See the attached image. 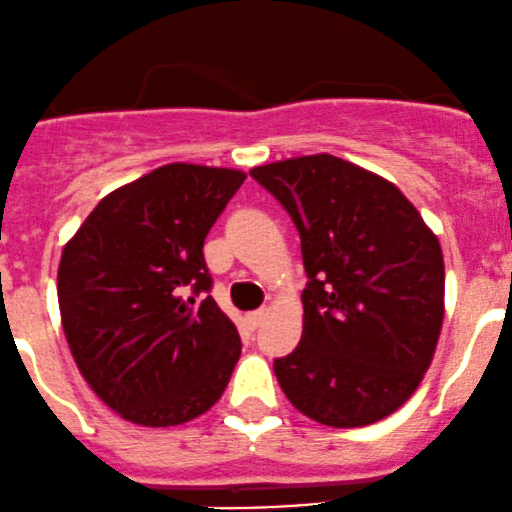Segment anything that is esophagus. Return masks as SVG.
Here are the masks:
<instances>
[{"mask_svg":"<svg viewBox=\"0 0 512 512\" xmlns=\"http://www.w3.org/2000/svg\"><path fill=\"white\" fill-rule=\"evenodd\" d=\"M265 314H267V309H265V307H260V309H252V312H247V314H245V322L250 324L252 329H255L257 324H260L262 319H265Z\"/></svg>","mask_w":512,"mask_h":512,"instance_id":"esophagus-1","label":"esophagus"}]
</instances>
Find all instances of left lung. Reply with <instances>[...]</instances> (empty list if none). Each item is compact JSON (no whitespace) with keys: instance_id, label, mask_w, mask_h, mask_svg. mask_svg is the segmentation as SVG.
I'll list each match as a JSON object with an SVG mask.
<instances>
[{"instance_id":"8db88e82","label":"left lung","mask_w":512,"mask_h":512,"mask_svg":"<svg viewBox=\"0 0 512 512\" xmlns=\"http://www.w3.org/2000/svg\"><path fill=\"white\" fill-rule=\"evenodd\" d=\"M252 178L302 237V339L275 376L289 404L332 428L369 426L411 399L436 354L446 270L436 232L391 180L317 153Z\"/></svg>"}]
</instances>
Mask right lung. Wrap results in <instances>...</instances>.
I'll list each match as a JSON object with an SVG mask.
<instances>
[{"mask_svg":"<svg viewBox=\"0 0 512 512\" xmlns=\"http://www.w3.org/2000/svg\"><path fill=\"white\" fill-rule=\"evenodd\" d=\"M247 175L168 163L121 185L64 245L61 327L86 384L138 426L193 421L223 396L242 344L208 292L203 245Z\"/></svg>","mask_w":512,"mask_h":512,"instance_id":"1","label":"right lung"}]
</instances>
